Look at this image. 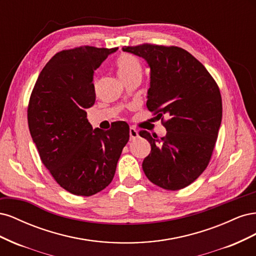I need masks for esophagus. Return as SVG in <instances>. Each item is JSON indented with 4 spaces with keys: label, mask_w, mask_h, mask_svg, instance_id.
I'll return each instance as SVG.
<instances>
[{
    "label": "esophagus",
    "mask_w": 256,
    "mask_h": 256,
    "mask_svg": "<svg viewBox=\"0 0 256 256\" xmlns=\"http://www.w3.org/2000/svg\"><path fill=\"white\" fill-rule=\"evenodd\" d=\"M129 136H130V140H136V138H138V130L134 127H130L129 129Z\"/></svg>",
    "instance_id": "obj_1"
}]
</instances>
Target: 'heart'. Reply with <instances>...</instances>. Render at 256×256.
Returning a JSON list of instances; mask_svg holds the SVG:
<instances>
[{
    "label": "heart",
    "mask_w": 256,
    "mask_h": 256,
    "mask_svg": "<svg viewBox=\"0 0 256 256\" xmlns=\"http://www.w3.org/2000/svg\"><path fill=\"white\" fill-rule=\"evenodd\" d=\"M116 68L120 79L126 81L131 76L141 72V64L138 60L129 53H122L116 60Z\"/></svg>",
    "instance_id": "1"
}]
</instances>
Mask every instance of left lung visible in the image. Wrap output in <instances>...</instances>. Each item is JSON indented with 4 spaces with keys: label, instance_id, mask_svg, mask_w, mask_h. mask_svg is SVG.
I'll return each instance as SVG.
<instances>
[{
    "label": "left lung",
    "instance_id": "1",
    "mask_svg": "<svg viewBox=\"0 0 256 256\" xmlns=\"http://www.w3.org/2000/svg\"><path fill=\"white\" fill-rule=\"evenodd\" d=\"M122 51L143 58L150 68L147 109L166 129L164 138L140 136L152 150L143 164L148 180L166 190L187 187L210 161L222 120L220 90L204 65L184 49L143 44ZM168 118L163 120V116Z\"/></svg>",
    "mask_w": 256,
    "mask_h": 256
}]
</instances>
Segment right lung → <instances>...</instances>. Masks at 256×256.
I'll use <instances>...</instances> for the list:
<instances>
[{"instance_id":"1","label":"right lung","mask_w":256,"mask_h":256,"mask_svg":"<svg viewBox=\"0 0 256 256\" xmlns=\"http://www.w3.org/2000/svg\"><path fill=\"white\" fill-rule=\"evenodd\" d=\"M118 48L83 46L58 52L38 76L28 122L44 166L74 196H90L112 182L129 126L92 129L86 109L95 104L94 72Z\"/></svg>"}]
</instances>
